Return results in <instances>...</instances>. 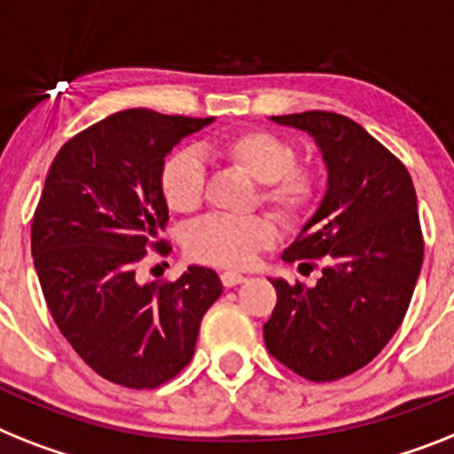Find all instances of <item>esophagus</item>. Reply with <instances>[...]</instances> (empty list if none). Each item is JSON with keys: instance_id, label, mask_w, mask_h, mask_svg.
Masks as SVG:
<instances>
[{"instance_id": "34e87169", "label": "esophagus", "mask_w": 454, "mask_h": 454, "mask_svg": "<svg viewBox=\"0 0 454 454\" xmlns=\"http://www.w3.org/2000/svg\"><path fill=\"white\" fill-rule=\"evenodd\" d=\"M220 280H223L224 287H234V286H241L243 280H246V276L236 271H224L223 276H220Z\"/></svg>"}]
</instances>
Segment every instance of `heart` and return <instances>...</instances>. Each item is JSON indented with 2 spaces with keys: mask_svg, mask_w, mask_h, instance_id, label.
I'll use <instances>...</instances> for the list:
<instances>
[{
  "mask_svg": "<svg viewBox=\"0 0 454 454\" xmlns=\"http://www.w3.org/2000/svg\"><path fill=\"white\" fill-rule=\"evenodd\" d=\"M208 151L239 167L262 183L260 200L286 223H297L316 208L320 181L306 167H294V148L286 138L264 129H246L206 145ZM206 168L197 151L181 148L164 160L160 190L176 213L197 208L204 194ZM276 241V227L267 215L230 218L208 215L194 223L185 236V248L197 262L213 267H246L260 250Z\"/></svg>",
  "mask_w": 454,
  "mask_h": 454,
  "instance_id": "obj_1",
  "label": "heart"
}]
</instances>
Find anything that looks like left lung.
Masks as SVG:
<instances>
[{
  "mask_svg": "<svg viewBox=\"0 0 454 454\" xmlns=\"http://www.w3.org/2000/svg\"><path fill=\"white\" fill-rule=\"evenodd\" d=\"M271 120L316 141L327 190L283 253L306 267L320 260V278L313 287L271 278L278 303L264 340L287 369L329 383L369 364L406 316L425 254L418 197L406 167L355 120L329 111Z\"/></svg>",
  "mask_w": 454,
  "mask_h": 454,
  "instance_id": "8db88e82",
  "label": "left lung"
}]
</instances>
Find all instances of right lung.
<instances>
[{
	"label": "right lung",
	"mask_w": 454,
	"mask_h": 454,
	"mask_svg": "<svg viewBox=\"0 0 454 454\" xmlns=\"http://www.w3.org/2000/svg\"><path fill=\"white\" fill-rule=\"evenodd\" d=\"M215 118L129 108L67 141L32 220V257L48 310L71 348L122 387L167 383L192 359L218 273L187 267L174 283H138L145 250L167 253L160 190L167 155Z\"/></svg>",
	"instance_id": "add662e5"
}]
</instances>
